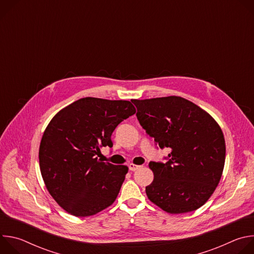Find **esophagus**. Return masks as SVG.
<instances>
[{"instance_id":"esophagus-1","label":"esophagus","mask_w":254,"mask_h":254,"mask_svg":"<svg viewBox=\"0 0 254 254\" xmlns=\"http://www.w3.org/2000/svg\"><path fill=\"white\" fill-rule=\"evenodd\" d=\"M140 167H141V166H138V165H135V164H132V163L128 165V168H129L130 171H136V170L139 169Z\"/></svg>"}]
</instances>
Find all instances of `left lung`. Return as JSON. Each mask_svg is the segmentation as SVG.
I'll list each match as a JSON object with an SVG mask.
<instances>
[{"label": "left lung", "instance_id": "1", "mask_svg": "<svg viewBox=\"0 0 254 254\" xmlns=\"http://www.w3.org/2000/svg\"><path fill=\"white\" fill-rule=\"evenodd\" d=\"M136 118L161 149L167 163L151 162L154 173L146 193L171 214L203 206L218 186L225 164V139L217 122L200 106L181 96L131 99Z\"/></svg>", "mask_w": 254, "mask_h": 254}]
</instances>
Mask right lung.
Listing matches in <instances>:
<instances>
[{
	"label": "right lung",
	"mask_w": 254,
	"mask_h": 254,
	"mask_svg": "<svg viewBox=\"0 0 254 254\" xmlns=\"http://www.w3.org/2000/svg\"><path fill=\"white\" fill-rule=\"evenodd\" d=\"M134 114L127 100L84 97L50 121L40 142V171L48 192L66 212L87 217L116 201L128 168L97 156L101 148L113 147V131Z\"/></svg>",
	"instance_id": "add662e5"
}]
</instances>
